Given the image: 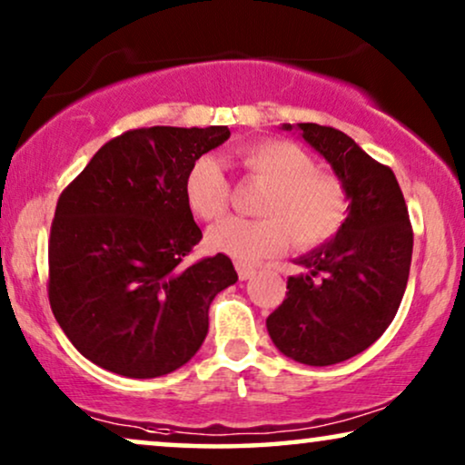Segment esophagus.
Returning <instances> with one entry per match:
<instances>
[{
    "mask_svg": "<svg viewBox=\"0 0 465 465\" xmlns=\"http://www.w3.org/2000/svg\"><path fill=\"white\" fill-rule=\"evenodd\" d=\"M237 272H239L241 282H247V279H252L253 275H256V269H253V266H247V264L237 262Z\"/></svg>",
    "mask_w": 465,
    "mask_h": 465,
    "instance_id": "1",
    "label": "esophagus"
}]
</instances>
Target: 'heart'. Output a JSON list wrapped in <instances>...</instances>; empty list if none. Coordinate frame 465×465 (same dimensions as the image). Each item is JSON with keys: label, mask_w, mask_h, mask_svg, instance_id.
<instances>
[{"label": "heart", "mask_w": 465, "mask_h": 465, "mask_svg": "<svg viewBox=\"0 0 465 465\" xmlns=\"http://www.w3.org/2000/svg\"><path fill=\"white\" fill-rule=\"evenodd\" d=\"M239 163L253 180L266 183L258 201L262 218H228L209 231V245L237 260L258 262L282 252L285 243L315 247L326 243L347 220L349 199L339 177L315 171L307 152L285 139L243 145ZM188 207L201 220H218L228 209L231 180L215 156H201L183 180Z\"/></svg>", "instance_id": "heart-1"}]
</instances>
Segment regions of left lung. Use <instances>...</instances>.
<instances>
[{
	"label": "left lung",
	"mask_w": 465,
	"mask_h": 465,
	"mask_svg": "<svg viewBox=\"0 0 465 465\" xmlns=\"http://www.w3.org/2000/svg\"><path fill=\"white\" fill-rule=\"evenodd\" d=\"M326 158L342 182L349 215L336 237L296 258L285 301L266 317L275 347L307 366L345 361L385 332L402 302L412 256V228L390 167L351 137L313 123L283 124Z\"/></svg>",
	"instance_id": "left-lung-1"
}]
</instances>
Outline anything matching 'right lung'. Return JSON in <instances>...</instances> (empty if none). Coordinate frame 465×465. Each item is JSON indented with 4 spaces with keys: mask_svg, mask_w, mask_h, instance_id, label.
<instances>
[{
    "mask_svg": "<svg viewBox=\"0 0 465 465\" xmlns=\"http://www.w3.org/2000/svg\"><path fill=\"white\" fill-rule=\"evenodd\" d=\"M228 137V126L126 131L63 190L48 241L50 309L93 364L154 379L199 351L212 301L237 271L224 253L182 264L203 239L183 180Z\"/></svg>",
    "mask_w": 465,
    "mask_h": 465,
    "instance_id": "obj_1",
    "label": "right lung"
}]
</instances>
